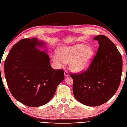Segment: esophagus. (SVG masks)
<instances>
[{
    "instance_id": "1",
    "label": "esophagus",
    "mask_w": 127,
    "mask_h": 127,
    "mask_svg": "<svg viewBox=\"0 0 127 127\" xmlns=\"http://www.w3.org/2000/svg\"><path fill=\"white\" fill-rule=\"evenodd\" d=\"M64 76H65V77H66L69 76L68 72L67 71H65V72H64Z\"/></svg>"
}]
</instances>
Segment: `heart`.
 Segmentation results:
<instances>
[{"label":"heart","mask_w":127,"mask_h":127,"mask_svg":"<svg viewBox=\"0 0 127 127\" xmlns=\"http://www.w3.org/2000/svg\"><path fill=\"white\" fill-rule=\"evenodd\" d=\"M59 54H52V61L56 67H63L70 63V69L75 72H82L87 70L92 64L95 51L84 44L63 47L59 50Z\"/></svg>","instance_id":"obj_1"}]
</instances>
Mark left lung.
Masks as SVG:
<instances>
[{
    "instance_id": "1",
    "label": "left lung",
    "mask_w": 127,
    "mask_h": 127,
    "mask_svg": "<svg viewBox=\"0 0 127 127\" xmlns=\"http://www.w3.org/2000/svg\"><path fill=\"white\" fill-rule=\"evenodd\" d=\"M99 48L92 64L83 73L70 75L73 93L80 103L90 106L101 105L111 99L121 81L123 61L114 43L104 35L94 38Z\"/></svg>"
}]
</instances>
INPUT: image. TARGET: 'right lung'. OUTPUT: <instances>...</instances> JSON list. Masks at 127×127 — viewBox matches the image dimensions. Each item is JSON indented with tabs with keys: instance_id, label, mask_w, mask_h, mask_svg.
<instances>
[{
	"instance_id": "obj_1",
	"label": "right lung",
	"mask_w": 127,
	"mask_h": 127,
	"mask_svg": "<svg viewBox=\"0 0 127 127\" xmlns=\"http://www.w3.org/2000/svg\"><path fill=\"white\" fill-rule=\"evenodd\" d=\"M46 43L36 38L24 39L15 44L5 59L6 82L12 96L23 104L37 107L47 104L64 79L62 69H53Z\"/></svg>"
}]
</instances>
